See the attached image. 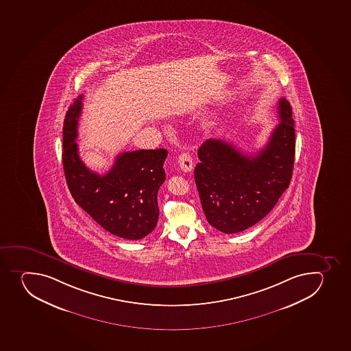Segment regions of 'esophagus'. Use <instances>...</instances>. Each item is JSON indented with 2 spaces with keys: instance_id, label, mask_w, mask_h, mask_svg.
<instances>
[{
  "instance_id": "1",
  "label": "esophagus",
  "mask_w": 351,
  "mask_h": 351,
  "mask_svg": "<svg viewBox=\"0 0 351 351\" xmlns=\"http://www.w3.org/2000/svg\"><path fill=\"white\" fill-rule=\"evenodd\" d=\"M178 166L184 173H189V171L193 169V162H192V158L187 154H182L178 157Z\"/></svg>"
}]
</instances>
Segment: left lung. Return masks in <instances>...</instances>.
Masks as SVG:
<instances>
[{"mask_svg": "<svg viewBox=\"0 0 351 351\" xmlns=\"http://www.w3.org/2000/svg\"><path fill=\"white\" fill-rule=\"evenodd\" d=\"M280 124L254 156L226 141L210 138L197 150L194 180L208 223L223 233H239L257 224L290 185L295 154L292 109L277 104Z\"/></svg>", "mask_w": 351, "mask_h": 351, "instance_id": "obj_1", "label": "left lung"}]
</instances>
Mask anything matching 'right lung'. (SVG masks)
I'll list each match as a JSON object with an SVG mask.
<instances>
[{"mask_svg":"<svg viewBox=\"0 0 351 351\" xmlns=\"http://www.w3.org/2000/svg\"><path fill=\"white\" fill-rule=\"evenodd\" d=\"M83 97H77L64 121L62 164L69 191L76 204L104 230L126 240H141L157 226V194L166 180L167 150L123 152L107 174L90 171L80 160L76 143Z\"/></svg>","mask_w":351,"mask_h":351,"instance_id":"right-lung-1","label":"right lung"}]
</instances>
